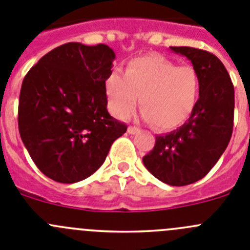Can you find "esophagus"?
Segmentation results:
<instances>
[{"label":"esophagus","mask_w":250,"mask_h":250,"mask_svg":"<svg viewBox=\"0 0 250 250\" xmlns=\"http://www.w3.org/2000/svg\"><path fill=\"white\" fill-rule=\"evenodd\" d=\"M127 132H129V134H131V135L137 134V132H139V129H137L136 126H129V127H127Z\"/></svg>","instance_id":"1"}]
</instances>
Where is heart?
Segmentation results:
<instances>
[{
  "label": "heart",
  "instance_id": "b5f03b06",
  "mask_svg": "<svg viewBox=\"0 0 250 250\" xmlns=\"http://www.w3.org/2000/svg\"><path fill=\"white\" fill-rule=\"evenodd\" d=\"M110 113L126 118L139 105L143 118L153 126L168 130L191 116L200 94V78L192 65H177L161 56L131 59L125 73L111 70L105 79Z\"/></svg>",
  "mask_w": 250,
  "mask_h": 250
}]
</instances>
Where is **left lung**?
<instances>
[{
  "label": "left lung",
  "mask_w": 250,
  "mask_h": 250,
  "mask_svg": "<svg viewBox=\"0 0 250 250\" xmlns=\"http://www.w3.org/2000/svg\"><path fill=\"white\" fill-rule=\"evenodd\" d=\"M192 63L200 78V98L188 120L156 136L143 157L145 167L170 186H186L205 177L229 144L234 119V86L214 54L192 47H170Z\"/></svg>",
  "instance_id": "left-lung-1"
}]
</instances>
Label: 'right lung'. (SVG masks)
<instances>
[{"mask_svg":"<svg viewBox=\"0 0 250 250\" xmlns=\"http://www.w3.org/2000/svg\"><path fill=\"white\" fill-rule=\"evenodd\" d=\"M114 59L106 44L65 43L24 77L18 103L21 139L41 172L53 181L85 180L126 132V125L106 110L104 83Z\"/></svg>","mask_w":250,"mask_h":250,"instance_id":"add662e5","label":"right lung"}]
</instances>
